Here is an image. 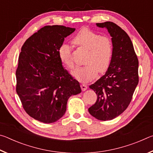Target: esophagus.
<instances>
[{
	"mask_svg": "<svg viewBox=\"0 0 153 153\" xmlns=\"http://www.w3.org/2000/svg\"><path fill=\"white\" fill-rule=\"evenodd\" d=\"M81 86V88H82L83 91H85V90L88 89V86L85 84H82L81 86Z\"/></svg>",
	"mask_w": 153,
	"mask_h": 153,
	"instance_id": "esophagus-1",
	"label": "esophagus"
}]
</instances>
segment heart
<instances>
[{"label":"heart","mask_w":153,"mask_h":153,"mask_svg":"<svg viewBox=\"0 0 153 153\" xmlns=\"http://www.w3.org/2000/svg\"><path fill=\"white\" fill-rule=\"evenodd\" d=\"M71 42L77 47L88 51L84 67H78L72 72L75 78L81 82H88L97 77L98 72L104 73L109 67L113 58V47L111 39L101 36L89 28L83 27L72 38ZM61 61L69 69H74L71 47L63 44L59 48Z\"/></svg>","instance_id":"b5f03b06"}]
</instances>
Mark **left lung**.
<instances>
[{"mask_svg":"<svg viewBox=\"0 0 153 153\" xmlns=\"http://www.w3.org/2000/svg\"><path fill=\"white\" fill-rule=\"evenodd\" d=\"M97 25L109 32L113 54L106 74L90 86L97 100L88 111L97 120L107 121L121 115L132 99L139 81L138 59L130 38L120 26L111 22Z\"/></svg>","mask_w":153,"mask_h":153,"instance_id":"obj_1","label":"left lung"}]
</instances>
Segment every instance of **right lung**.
<instances>
[{
  "mask_svg": "<svg viewBox=\"0 0 153 153\" xmlns=\"http://www.w3.org/2000/svg\"><path fill=\"white\" fill-rule=\"evenodd\" d=\"M75 28L46 25L23 45L16 70V92L28 115L45 123L63 117L69 98L81 92L78 81L65 69L59 48Z\"/></svg>",
  "mask_w": 153,
  "mask_h": 153,
  "instance_id": "1",
  "label": "right lung"
}]
</instances>
